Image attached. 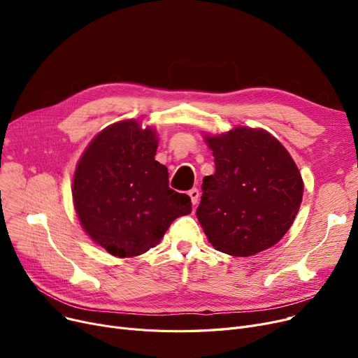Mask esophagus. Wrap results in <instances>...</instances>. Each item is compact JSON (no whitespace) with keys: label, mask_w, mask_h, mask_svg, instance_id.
Here are the masks:
<instances>
[{"label":"esophagus","mask_w":358,"mask_h":358,"mask_svg":"<svg viewBox=\"0 0 358 358\" xmlns=\"http://www.w3.org/2000/svg\"><path fill=\"white\" fill-rule=\"evenodd\" d=\"M189 196H190V199H192V203L196 206V204L199 203V200H200V192H199L197 189H192V190L189 192Z\"/></svg>","instance_id":"34e87169"}]
</instances>
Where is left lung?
Masks as SVG:
<instances>
[{
    "label": "left lung",
    "instance_id": "1",
    "mask_svg": "<svg viewBox=\"0 0 358 358\" xmlns=\"http://www.w3.org/2000/svg\"><path fill=\"white\" fill-rule=\"evenodd\" d=\"M216 173L203 178L197 219L209 242L224 254L250 257L286 235L299 212L303 180L268 131L235 127L206 135Z\"/></svg>",
    "mask_w": 358,
    "mask_h": 358
}]
</instances>
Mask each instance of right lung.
<instances>
[{"label":"right lung","instance_id":"obj_1","mask_svg":"<svg viewBox=\"0 0 358 358\" xmlns=\"http://www.w3.org/2000/svg\"><path fill=\"white\" fill-rule=\"evenodd\" d=\"M157 131L136 120L110 124L94 138L73 174L72 197L87 235L108 254L129 258L154 248L192 200L169 189L155 161Z\"/></svg>","mask_w":358,"mask_h":358}]
</instances>
